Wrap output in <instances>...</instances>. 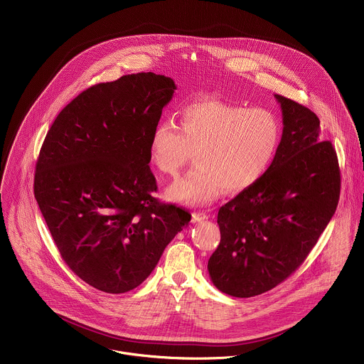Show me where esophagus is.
Returning a JSON list of instances; mask_svg holds the SVG:
<instances>
[{
	"label": "esophagus",
	"mask_w": 364,
	"mask_h": 364,
	"mask_svg": "<svg viewBox=\"0 0 364 364\" xmlns=\"http://www.w3.org/2000/svg\"><path fill=\"white\" fill-rule=\"evenodd\" d=\"M208 214L205 211H195L192 213V221L193 223H199V221H203V220H208Z\"/></svg>",
	"instance_id": "34e87169"
}]
</instances>
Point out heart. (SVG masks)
I'll return each mask as SVG.
<instances>
[{
  "label": "heart",
  "instance_id": "obj_1",
  "mask_svg": "<svg viewBox=\"0 0 364 364\" xmlns=\"http://www.w3.org/2000/svg\"><path fill=\"white\" fill-rule=\"evenodd\" d=\"M282 123L267 109L200 100L181 110L179 126L158 123L149 154L165 175L176 176L193 151L198 165L173 182L166 195L183 205H208L225 189L241 192L257 183L282 143Z\"/></svg>",
  "mask_w": 364,
  "mask_h": 364
}]
</instances>
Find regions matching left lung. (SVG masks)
<instances>
[{
	"label": "left lung",
	"mask_w": 364,
	"mask_h": 364,
	"mask_svg": "<svg viewBox=\"0 0 364 364\" xmlns=\"http://www.w3.org/2000/svg\"><path fill=\"white\" fill-rule=\"evenodd\" d=\"M274 98L283 114L279 151L257 183L218 210L221 240L208 263L214 286L240 299L294 273L339 202L338 156L331 141H319V119L303 105Z\"/></svg>",
	"instance_id": "left-lung-1"
}]
</instances>
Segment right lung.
Segmentation results:
<instances>
[{
  "label": "right lung",
  "instance_id": "right-lung-1",
  "mask_svg": "<svg viewBox=\"0 0 364 364\" xmlns=\"http://www.w3.org/2000/svg\"><path fill=\"white\" fill-rule=\"evenodd\" d=\"M173 80L154 73L97 84L67 105L41 149L33 192L67 266L90 286L130 291L191 221L154 198L149 144Z\"/></svg>",
  "mask_w": 364,
  "mask_h": 364
}]
</instances>
